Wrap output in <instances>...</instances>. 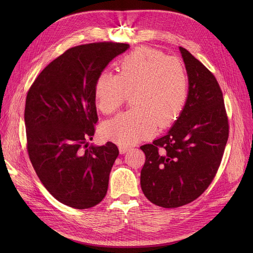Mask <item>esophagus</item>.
Here are the masks:
<instances>
[{"label":"esophagus","mask_w":253,"mask_h":253,"mask_svg":"<svg viewBox=\"0 0 253 253\" xmlns=\"http://www.w3.org/2000/svg\"><path fill=\"white\" fill-rule=\"evenodd\" d=\"M129 149H130V147H129V145H126V144H121L119 147L120 153H121V154H125L127 151H129Z\"/></svg>","instance_id":"34e87169"}]
</instances>
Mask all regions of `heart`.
Instances as JSON below:
<instances>
[{"instance_id":"heart-1","label":"heart","mask_w":253,"mask_h":253,"mask_svg":"<svg viewBox=\"0 0 253 253\" xmlns=\"http://www.w3.org/2000/svg\"><path fill=\"white\" fill-rule=\"evenodd\" d=\"M132 92L133 108L103 126V134L118 143L130 144L158 128L173 123L181 114L189 93L184 64L160 50L140 47L125 54L118 74L101 72L94 84L97 108L113 114Z\"/></svg>"}]
</instances>
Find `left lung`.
I'll return each mask as SVG.
<instances>
[{"mask_svg":"<svg viewBox=\"0 0 253 253\" xmlns=\"http://www.w3.org/2000/svg\"><path fill=\"white\" fill-rule=\"evenodd\" d=\"M189 76V95L175 124L164 136L143 144L141 190L163 208L187 205L215 177L229 138V119L216 78L179 47Z\"/></svg>","mask_w":253,"mask_h":253,"instance_id":"1","label":"left lung"}]
</instances>
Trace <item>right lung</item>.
Segmentation results:
<instances>
[{"instance_id": "add662e5", "label": "right lung", "mask_w": 253, "mask_h": 253, "mask_svg": "<svg viewBox=\"0 0 253 253\" xmlns=\"http://www.w3.org/2000/svg\"><path fill=\"white\" fill-rule=\"evenodd\" d=\"M128 48L114 42L70 48L40 73L26 95L30 160L47 191L64 205L90 208L108 192L119 150L111 141L88 147L98 121L94 84L108 63Z\"/></svg>"}]
</instances>
